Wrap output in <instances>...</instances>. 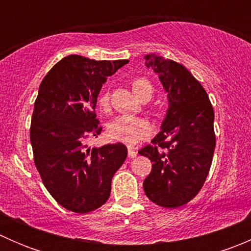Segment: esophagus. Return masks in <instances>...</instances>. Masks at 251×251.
<instances>
[{
	"label": "esophagus",
	"mask_w": 251,
	"mask_h": 251,
	"mask_svg": "<svg viewBox=\"0 0 251 251\" xmlns=\"http://www.w3.org/2000/svg\"><path fill=\"white\" fill-rule=\"evenodd\" d=\"M127 153H128V158H136V155H137V151H136V149L133 148V147H128Z\"/></svg>",
	"instance_id": "1"
}]
</instances>
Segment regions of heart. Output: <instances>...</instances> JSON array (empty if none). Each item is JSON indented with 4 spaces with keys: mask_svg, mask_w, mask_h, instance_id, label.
<instances>
[{
    "mask_svg": "<svg viewBox=\"0 0 251 251\" xmlns=\"http://www.w3.org/2000/svg\"><path fill=\"white\" fill-rule=\"evenodd\" d=\"M132 90L141 100L146 97L151 98L153 95V86L147 78L143 77H138L132 81ZM97 102L100 109L105 110L109 105V95L103 91L98 96ZM107 133L111 141L133 146L151 135V125L146 119L120 115L110 121L107 127Z\"/></svg>",
    "mask_w": 251,
    "mask_h": 251,
    "instance_id": "1",
    "label": "heart"
}]
</instances>
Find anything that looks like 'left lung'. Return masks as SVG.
I'll return each instance as SVG.
<instances>
[{
	"label": "left lung",
	"mask_w": 251,
	"mask_h": 251,
	"mask_svg": "<svg viewBox=\"0 0 251 251\" xmlns=\"http://www.w3.org/2000/svg\"><path fill=\"white\" fill-rule=\"evenodd\" d=\"M144 58L168 92L169 108L160 132L138 151L153 163L143 188L156 205L178 207L199 193L209 175L216 144L214 109L206 91L183 65L156 54Z\"/></svg>",
	"instance_id": "8db88e82"
}]
</instances>
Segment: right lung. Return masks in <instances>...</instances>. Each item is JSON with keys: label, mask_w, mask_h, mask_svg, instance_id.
<instances>
[{"label": "right lung", "mask_w": 251, "mask_h": 251, "mask_svg": "<svg viewBox=\"0 0 251 251\" xmlns=\"http://www.w3.org/2000/svg\"><path fill=\"white\" fill-rule=\"evenodd\" d=\"M127 63L68 55L40 85L30 127L35 166L50 196L70 211L86 214L102 206L127 156L123 143L86 144L102 131L95 113L102 85Z\"/></svg>", "instance_id": "1"}]
</instances>
